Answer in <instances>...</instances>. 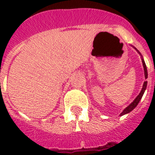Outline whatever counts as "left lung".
<instances>
[{"mask_svg": "<svg viewBox=\"0 0 155 155\" xmlns=\"http://www.w3.org/2000/svg\"><path fill=\"white\" fill-rule=\"evenodd\" d=\"M134 48L136 51H137V53L139 54L140 55L142 56V54H141V53H140L138 51H137L136 48H135L134 47H133ZM142 65H143V68H144V74H145V78L146 79H147V77H148V73H147V66H146V63H145V61L144 59H143V58H142ZM147 81H145L144 84H143V86H142V90H141V92H140V93L138 94V96H137L136 98L134 99V101L132 102V103L130 104V105H128L126 108L124 109V110L122 111V113H120V116H123L125 115V114H127V113H130L131 111L134 110L136 107H137V105L138 104V103H139V101H141V99H142V96H143V94H144L145 91H146V89H147Z\"/></svg>", "mask_w": 155, "mask_h": 155, "instance_id": "8db88e82", "label": "left lung"}]
</instances>
